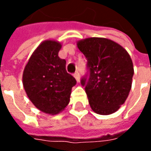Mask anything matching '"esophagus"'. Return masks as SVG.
Listing matches in <instances>:
<instances>
[{"mask_svg": "<svg viewBox=\"0 0 151 151\" xmlns=\"http://www.w3.org/2000/svg\"><path fill=\"white\" fill-rule=\"evenodd\" d=\"M73 76H74V78H75L76 81L78 82H80V74H79V73L78 72V71H76L75 73L73 74Z\"/></svg>", "mask_w": 151, "mask_h": 151, "instance_id": "1", "label": "esophagus"}]
</instances>
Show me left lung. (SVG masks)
I'll use <instances>...</instances> for the list:
<instances>
[{
    "instance_id": "1",
    "label": "left lung",
    "mask_w": 151,
    "mask_h": 151,
    "mask_svg": "<svg viewBox=\"0 0 151 151\" xmlns=\"http://www.w3.org/2000/svg\"><path fill=\"white\" fill-rule=\"evenodd\" d=\"M87 59L88 80L85 86L89 104L99 115L112 114L124 104L132 87L134 70L129 54L123 47L106 38L91 37L77 42Z\"/></svg>"
}]
</instances>
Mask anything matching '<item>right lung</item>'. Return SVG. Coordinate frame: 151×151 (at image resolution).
I'll list each match as a JSON object with an SVG mask.
<instances>
[{
    "mask_svg": "<svg viewBox=\"0 0 151 151\" xmlns=\"http://www.w3.org/2000/svg\"><path fill=\"white\" fill-rule=\"evenodd\" d=\"M61 47L56 40L42 42L22 73V84L29 99L40 111L49 115L60 113L66 108L77 82L66 71L65 60L58 56Z\"/></svg>",
    "mask_w": 151,
    "mask_h": 151,
    "instance_id": "obj_1",
    "label": "right lung"
}]
</instances>
